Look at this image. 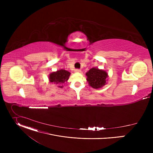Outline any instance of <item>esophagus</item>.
<instances>
[{
	"instance_id": "esophagus-1",
	"label": "esophagus",
	"mask_w": 153,
	"mask_h": 153,
	"mask_svg": "<svg viewBox=\"0 0 153 153\" xmlns=\"http://www.w3.org/2000/svg\"><path fill=\"white\" fill-rule=\"evenodd\" d=\"M75 71L76 73H80L81 72V70L80 69H76L75 70Z\"/></svg>"
}]
</instances>
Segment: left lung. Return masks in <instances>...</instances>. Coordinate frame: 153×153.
<instances>
[{
    "label": "left lung",
    "instance_id": "8db88e82",
    "mask_svg": "<svg viewBox=\"0 0 153 153\" xmlns=\"http://www.w3.org/2000/svg\"><path fill=\"white\" fill-rule=\"evenodd\" d=\"M87 81L93 88L98 89L105 85L106 79L108 77L107 73L105 71L93 68L86 73Z\"/></svg>",
    "mask_w": 153,
    "mask_h": 153
}]
</instances>
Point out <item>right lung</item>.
<instances>
[{
    "mask_svg": "<svg viewBox=\"0 0 153 153\" xmlns=\"http://www.w3.org/2000/svg\"><path fill=\"white\" fill-rule=\"evenodd\" d=\"M70 73L65 70H60L57 71L56 72H53L50 74L49 76L50 81L52 83H56L57 85H60L61 84L67 82L70 77ZM59 88H62V86H58Z\"/></svg>",
    "mask_w": 153,
    "mask_h": 153,
    "instance_id": "1",
    "label": "right lung"
}]
</instances>
